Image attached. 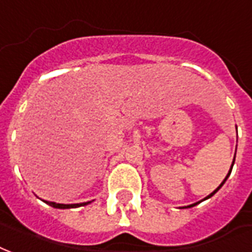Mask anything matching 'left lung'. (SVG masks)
Instances as JSON below:
<instances>
[{"mask_svg":"<svg viewBox=\"0 0 252 252\" xmlns=\"http://www.w3.org/2000/svg\"><path fill=\"white\" fill-rule=\"evenodd\" d=\"M234 163H235V156H234V160H232V165H231V169H232V167H234ZM231 169H230V171H228V173H227V176H225V179H224V180H223V182H221V183H220V186H219V187L216 188V189H215V191H214V192H211V193H210V195H208V196H207V197H204V199H203V200H206V199H210V197H211V196H214V195H215V193L218 192V191H219V189H220V188H221V186H223V184L225 183V180H227V179H228V176H230V173H231ZM199 203H200V202H197V203H193V204H189V206H187V207H183V208H191V207L196 206V204H199Z\"/></svg>","mask_w":252,"mask_h":252,"instance_id":"1","label":"left lung"}]
</instances>
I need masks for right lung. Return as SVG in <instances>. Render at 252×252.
<instances>
[{"label":"right lung","mask_w":252,"mask_h":252,"mask_svg":"<svg viewBox=\"0 0 252 252\" xmlns=\"http://www.w3.org/2000/svg\"><path fill=\"white\" fill-rule=\"evenodd\" d=\"M42 202H45L46 204H49L50 207H53V208H77V207H81V206H87L89 203L92 202H85V203H77V204H60V203H55V202H48V200H42Z\"/></svg>","instance_id":"right-lung-1"}]
</instances>
